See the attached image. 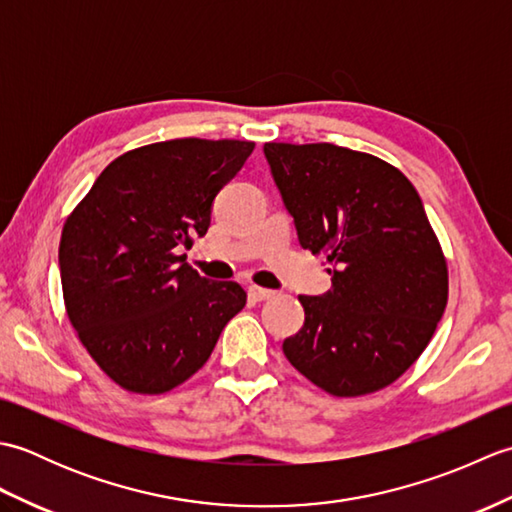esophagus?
I'll return each instance as SVG.
<instances>
[{
	"label": "esophagus",
	"instance_id": "obj_1",
	"mask_svg": "<svg viewBox=\"0 0 512 512\" xmlns=\"http://www.w3.org/2000/svg\"><path fill=\"white\" fill-rule=\"evenodd\" d=\"M248 297L253 301H266L270 297H275V292L268 288H262V286H248Z\"/></svg>",
	"mask_w": 512,
	"mask_h": 512
}]
</instances>
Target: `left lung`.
<instances>
[{
	"mask_svg": "<svg viewBox=\"0 0 512 512\" xmlns=\"http://www.w3.org/2000/svg\"><path fill=\"white\" fill-rule=\"evenodd\" d=\"M299 244L325 255L332 288L299 297L292 367L332 396L372 394L418 361L449 297L447 259L413 184L389 162L330 143H266Z\"/></svg>",
	"mask_w": 512,
	"mask_h": 512,
	"instance_id": "8db88e82",
	"label": "left lung"
}]
</instances>
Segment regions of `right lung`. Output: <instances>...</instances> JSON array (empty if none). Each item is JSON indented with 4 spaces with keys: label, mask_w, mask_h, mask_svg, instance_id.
Returning <instances> with one entry per match:
<instances>
[{
    "label": "right lung",
    "mask_w": 512,
    "mask_h": 512,
    "mask_svg": "<svg viewBox=\"0 0 512 512\" xmlns=\"http://www.w3.org/2000/svg\"><path fill=\"white\" fill-rule=\"evenodd\" d=\"M255 143L178 138L118 156L63 224V301L85 350L116 385L165 394L209 361L246 306L235 281L200 277L178 250Z\"/></svg>",
    "instance_id": "add662e5"
}]
</instances>
